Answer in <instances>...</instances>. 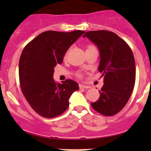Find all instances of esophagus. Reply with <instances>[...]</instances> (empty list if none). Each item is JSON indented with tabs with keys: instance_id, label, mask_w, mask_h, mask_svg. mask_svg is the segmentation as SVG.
Instances as JSON below:
<instances>
[{
	"instance_id": "34e87169",
	"label": "esophagus",
	"mask_w": 151,
	"mask_h": 151,
	"mask_svg": "<svg viewBox=\"0 0 151 151\" xmlns=\"http://www.w3.org/2000/svg\"><path fill=\"white\" fill-rule=\"evenodd\" d=\"M79 88H85V89H88L90 88V86L88 85H82V84H80L79 85Z\"/></svg>"
}]
</instances>
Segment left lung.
<instances>
[{
	"instance_id": "obj_1",
	"label": "left lung",
	"mask_w": 151,
	"mask_h": 151,
	"mask_svg": "<svg viewBox=\"0 0 151 151\" xmlns=\"http://www.w3.org/2000/svg\"><path fill=\"white\" fill-rule=\"evenodd\" d=\"M87 37L98 47V70L104 77L100 97L92 107L102 115L113 116L120 111L130 98L135 82V62L133 53L124 40L106 30L90 31Z\"/></svg>"
}]
</instances>
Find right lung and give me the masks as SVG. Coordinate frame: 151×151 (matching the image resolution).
<instances>
[{
	"label": "right lung",
	"mask_w": 151,
	"mask_h": 151,
	"mask_svg": "<svg viewBox=\"0 0 151 151\" xmlns=\"http://www.w3.org/2000/svg\"><path fill=\"white\" fill-rule=\"evenodd\" d=\"M84 33L47 31L22 50L19 63L20 87L29 105L41 116L54 118L62 114L69 106L72 94L79 89L73 80L60 84L53 76L56 65L62 63L69 47Z\"/></svg>",
	"instance_id": "right-lung-1"
}]
</instances>
